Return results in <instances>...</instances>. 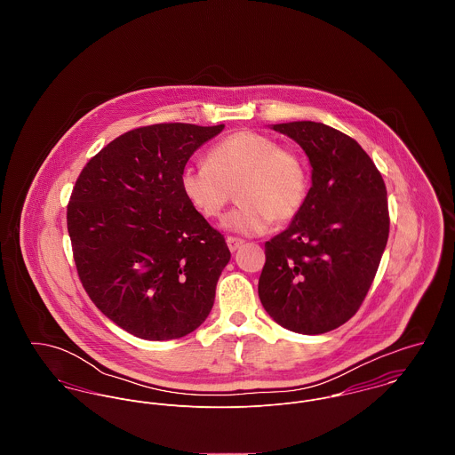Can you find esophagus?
Returning a JSON list of instances; mask_svg holds the SVG:
<instances>
[{
    "label": "esophagus",
    "instance_id": "esophagus-1",
    "mask_svg": "<svg viewBox=\"0 0 455 455\" xmlns=\"http://www.w3.org/2000/svg\"><path fill=\"white\" fill-rule=\"evenodd\" d=\"M226 243H228V247H229V251L235 252V251H238V249L243 245V240H240V238H236V236H228Z\"/></svg>",
    "mask_w": 455,
    "mask_h": 455
}]
</instances>
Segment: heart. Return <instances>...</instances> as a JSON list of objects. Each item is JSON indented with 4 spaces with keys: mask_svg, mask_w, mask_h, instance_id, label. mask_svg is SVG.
I'll return each mask as SVG.
<instances>
[{
    "mask_svg": "<svg viewBox=\"0 0 455 455\" xmlns=\"http://www.w3.org/2000/svg\"><path fill=\"white\" fill-rule=\"evenodd\" d=\"M179 184L191 208L208 220L222 215L236 189L240 206L226 215L224 228L260 235L271 220L282 224L299 213L310 177L296 150L256 131H238L208 150L206 164L186 166Z\"/></svg>",
    "mask_w": 455,
    "mask_h": 455,
    "instance_id": "b5f03b06",
    "label": "heart"
}]
</instances>
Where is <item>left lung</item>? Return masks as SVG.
<instances>
[{
  "label": "left lung",
  "mask_w": 455,
  "mask_h": 455,
  "mask_svg": "<svg viewBox=\"0 0 455 455\" xmlns=\"http://www.w3.org/2000/svg\"><path fill=\"white\" fill-rule=\"evenodd\" d=\"M273 130L296 140L312 164V188L291 226L264 243L259 298L276 324L323 334L355 315L389 238L387 189L363 147L323 123Z\"/></svg>",
  "instance_id": "left-lung-1"
}]
</instances>
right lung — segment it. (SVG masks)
<instances>
[{"instance_id": "1", "label": "right lung", "mask_w": 455, "mask_h": 455, "mask_svg": "<svg viewBox=\"0 0 455 455\" xmlns=\"http://www.w3.org/2000/svg\"><path fill=\"white\" fill-rule=\"evenodd\" d=\"M224 130L184 123L128 131L80 172L66 222L91 301L141 339H175L208 317L231 252L180 193L196 150Z\"/></svg>"}]
</instances>
